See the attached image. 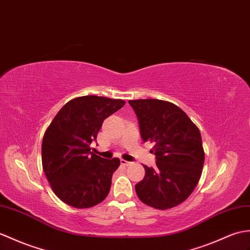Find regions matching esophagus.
Instances as JSON below:
<instances>
[{
  "mask_svg": "<svg viewBox=\"0 0 250 250\" xmlns=\"http://www.w3.org/2000/svg\"><path fill=\"white\" fill-rule=\"evenodd\" d=\"M120 163H121V165H124V166L131 165V162H127L125 160H120Z\"/></svg>",
  "mask_w": 250,
  "mask_h": 250,
  "instance_id": "obj_1",
  "label": "esophagus"
}]
</instances>
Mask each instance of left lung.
<instances>
[{"mask_svg": "<svg viewBox=\"0 0 250 250\" xmlns=\"http://www.w3.org/2000/svg\"><path fill=\"white\" fill-rule=\"evenodd\" d=\"M144 142L154 144L156 167L144 165L135 190L145 205L159 210L188 198L201 177L205 151L198 127L176 104L158 99L130 100Z\"/></svg>", "mask_w": 250, "mask_h": 250, "instance_id": "obj_1", "label": "left lung"}]
</instances>
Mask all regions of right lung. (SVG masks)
I'll use <instances>...</instances> for the list:
<instances>
[{"mask_svg": "<svg viewBox=\"0 0 250 250\" xmlns=\"http://www.w3.org/2000/svg\"><path fill=\"white\" fill-rule=\"evenodd\" d=\"M125 104L98 96L67 102L46 129L42 146V168L54 194L65 204L87 208L100 204L111 189L118 158L105 160L90 151L104 119Z\"/></svg>", "mask_w": 250, "mask_h": 250, "instance_id": "right-lung-1", "label": "right lung"}]
</instances>
